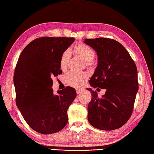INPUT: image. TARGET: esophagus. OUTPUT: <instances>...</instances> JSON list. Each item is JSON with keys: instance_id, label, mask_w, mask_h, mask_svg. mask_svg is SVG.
Listing matches in <instances>:
<instances>
[{"instance_id": "34e87169", "label": "esophagus", "mask_w": 154, "mask_h": 154, "mask_svg": "<svg viewBox=\"0 0 154 154\" xmlns=\"http://www.w3.org/2000/svg\"><path fill=\"white\" fill-rule=\"evenodd\" d=\"M76 91H77V94H79V93H81V92L82 91V89H76Z\"/></svg>"}]
</instances>
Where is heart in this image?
<instances>
[{
  "label": "heart",
  "instance_id": "b5f03b06",
  "mask_svg": "<svg viewBox=\"0 0 154 154\" xmlns=\"http://www.w3.org/2000/svg\"><path fill=\"white\" fill-rule=\"evenodd\" d=\"M73 52L77 56L79 57L84 61H85L87 66L93 65V59H94L95 53L91 47L84 43H79L73 47ZM69 58H70L69 51H65V52H63L60 59V68L62 70H65L67 69ZM87 79H88V75L85 72L82 73L70 72L65 77V81L67 84L75 87L82 86Z\"/></svg>",
  "mask_w": 154,
  "mask_h": 154
}]
</instances>
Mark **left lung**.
<instances>
[{"label":"left lung","mask_w":154,"mask_h":154,"mask_svg":"<svg viewBox=\"0 0 154 154\" xmlns=\"http://www.w3.org/2000/svg\"><path fill=\"white\" fill-rule=\"evenodd\" d=\"M84 43L97 55V66L90 85L105 89L101 97L91 88L87 118L90 124L101 130L120 128L130 117L138 91L137 70L128 51L117 41L107 38H85Z\"/></svg>","instance_id":"obj_1"}]
</instances>
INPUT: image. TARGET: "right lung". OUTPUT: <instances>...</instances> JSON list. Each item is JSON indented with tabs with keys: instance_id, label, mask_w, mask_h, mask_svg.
Wrapping results in <instances>:
<instances>
[{
	"instance_id": "right-lung-1",
	"label": "right lung",
	"mask_w": 154,
	"mask_h": 154,
	"mask_svg": "<svg viewBox=\"0 0 154 154\" xmlns=\"http://www.w3.org/2000/svg\"><path fill=\"white\" fill-rule=\"evenodd\" d=\"M75 40L37 38L26 45L18 60L14 74L16 104L27 124L38 133H56L67 123V109L76 91L67 87L54 94L52 78L62 73L60 59Z\"/></svg>"
}]
</instances>
